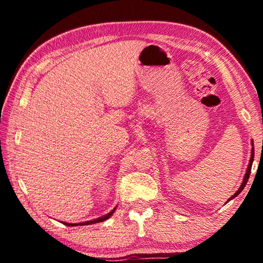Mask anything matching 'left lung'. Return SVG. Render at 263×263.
<instances>
[{
    "mask_svg": "<svg viewBox=\"0 0 263 263\" xmlns=\"http://www.w3.org/2000/svg\"><path fill=\"white\" fill-rule=\"evenodd\" d=\"M252 146H254V142L252 141ZM253 160H254V147L252 148V154H251V160H249V163H248V167H247V171H246V174H245V176H243V180H242V183H241V185L239 186V189L235 191V194L232 196V197H230L229 199H228V202L226 203H229L231 199H233V198H235L237 197V196L241 193V191L243 190V188L245 186H246V184H247V181H248V179H249V175H251V169H252V164H253Z\"/></svg>",
    "mask_w": 263,
    "mask_h": 263,
    "instance_id": "obj_1",
    "label": "left lung"
}]
</instances>
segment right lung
<instances>
[{
	"label": "right lung",
	"instance_id": "obj_1",
	"mask_svg": "<svg viewBox=\"0 0 263 263\" xmlns=\"http://www.w3.org/2000/svg\"><path fill=\"white\" fill-rule=\"evenodd\" d=\"M117 208V206H116ZM116 208L114 209V210H111L109 213H106V215L102 216L100 218H96V219H92V220H87V221H83V222H74V224H72V222H64L65 225L67 226H79V225H90V224H96V222H101V221H104L106 219H109V218L114 215V212L116 210Z\"/></svg>",
	"mask_w": 263,
	"mask_h": 263
}]
</instances>
